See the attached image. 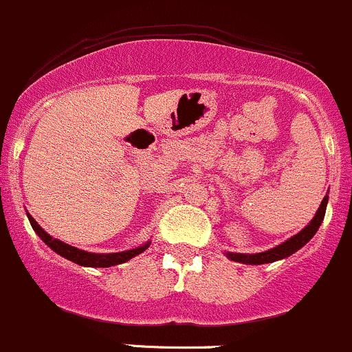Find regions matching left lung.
I'll use <instances>...</instances> for the list:
<instances>
[{"mask_svg": "<svg viewBox=\"0 0 352 352\" xmlns=\"http://www.w3.org/2000/svg\"><path fill=\"white\" fill-rule=\"evenodd\" d=\"M327 201H329V195H325L324 200H322L320 206H318L317 213L314 215V219L310 220L309 226L305 229H302L298 234H295L293 237H289L288 241L281 242L280 245L273 249H267V251L263 252H256V254H242V252H226V256L229 257L230 261H235V263H242V264H252V266H259V264H267V263H274V261H281L286 259L288 256L295 254L296 251L303 248L307 242L317 234L318 227H320L322 220L325 217V210H327Z\"/></svg>", "mask_w": 352, "mask_h": 352, "instance_id": "left-lung-1", "label": "left lung"}]
</instances>
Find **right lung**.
<instances>
[{
  "label": "right lung",
  "instance_id": "right-lung-1",
  "mask_svg": "<svg viewBox=\"0 0 352 352\" xmlns=\"http://www.w3.org/2000/svg\"><path fill=\"white\" fill-rule=\"evenodd\" d=\"M28 217V222H30L32 229L37 232L38 237L52 249L54 252H57L59 256L66 257L67 261H72V263L79 264V266H85V267H110V266H117V264L126 263L130 261L132 257L142 254L147 248L151 245V241H147L146 244L139 245V248H133L129 249V251H122V252H110V254H96V252H88V251H82V249L74 248V245H69L66 242L59 241V239H54L52 235L47 234L45 230L38 226L37 222L34 220V217L27 212Z\"/></svg>",
  "mask_w": 352,
  "mask_h": 352
}]
</instances>
